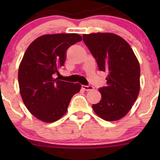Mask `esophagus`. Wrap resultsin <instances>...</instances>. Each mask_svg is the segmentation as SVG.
I'll return each mask as SVG.
<instances>
[{
    "label": "esophagus",
    "mask_w": 160,
    "mask_h": 160,
    "mask_svg": "<svg viewBox=\"0 0 160 160\" xmlns=\"http://www.w3.org/2000/svg\"><path fill=\"white\" fill-rule=\"evenodd\" d=\"M82 88L86 91H89V90H93V88L92 86H85V85H82Z\"/></svg>",
    "instance_id": "1"
}]
</instances>
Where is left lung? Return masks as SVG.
<instances>
[{"label": "left lung", "instance_id": "1", "mask_svg": "<svg viewBox=\"0 0 160 160\" xmlns=\"http://www.w3.org/2000/svg\"><path fill=\"white\" fill-rule=\"evenodd\" d=\"M83 38L99 70L108 72L107 86L99 89L101 99L92 105L93 111L108 122L119 120L132 109L139 93L138 59L129 44L116 34H83Z\"/></svg>", "mask_w": 160, "mask_h": 160}]
</instances>
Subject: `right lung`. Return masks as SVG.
I'll use <instances>...</instances> for the list:
<instances>
[{
  "label": "right lung",
  "mask_w": 160,
  "mask_h": 160,
  "mask_svg": "<svg viewBox=\"0 0 160 160\" xmlns=\"http://www.w3.org/2000/svg\"><path fill=\"white\" fill-rule=\"evenodd\" d=\"M82 37L76 33L46 34L38 37L25 51L18 68L20 94L27 109L42 122H56L67 113L80 83L55 79L64 66L66 52Z\"/></svg>",
  "instance_id": "add662e5"
}]
</instances>
